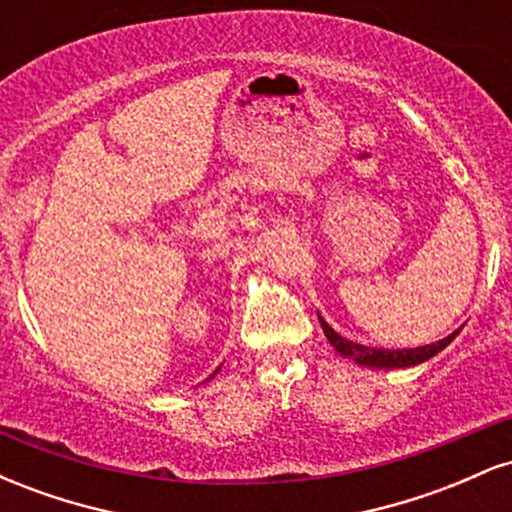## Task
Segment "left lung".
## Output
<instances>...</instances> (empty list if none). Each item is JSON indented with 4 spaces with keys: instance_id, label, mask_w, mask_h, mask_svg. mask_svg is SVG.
I'll return each mask as SVG.
<instances>
[{
    "instance_id": "8db88e82",
    "label": "left lung",
    "mask_w": 512,
    "mask_h": 512,
    "mask_svg": "<svg viewBox=\"0 0 512 512\" xmlns=\"http://www.w3.org/2000/svg\"><path fill=\"white\" fill-rule=\"evenodd\" d=\"M320 325L322 330H325V337L330 339V344L334 349L339 351L344 358H351V361H356L358 366H370V368H409V366H416V363H424L428 361L431 356H436L438 351H443L445 346H448L452 339L457 337V332H452L450 337L440 339L436 344H428V346H416V349H373V346H363V344H356V342H349V339L339 337L337 332L332 330L330 325H327L325 320L320 317Z\"/></svg>"
}]
</instances>
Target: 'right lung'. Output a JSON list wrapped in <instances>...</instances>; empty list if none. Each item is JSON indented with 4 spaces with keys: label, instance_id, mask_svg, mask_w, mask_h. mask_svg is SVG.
<instances>
[{
    "label": "right lung",
    "instance_id": "add662e5",
    "mask_svg": "<svg viewBox=\"0 0 512 512\" xmlns=\"http://www.w3.org/2000/svg\"><path fill=\"white\" fill-rule=\"evenodd\" d=\"M211 378H214V375H211Z\"/></svg>",
    "mask_w": 512,
    "mask_h": 512
}]
</instances>
